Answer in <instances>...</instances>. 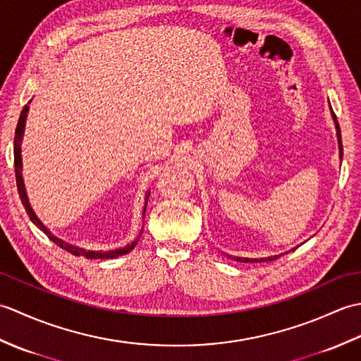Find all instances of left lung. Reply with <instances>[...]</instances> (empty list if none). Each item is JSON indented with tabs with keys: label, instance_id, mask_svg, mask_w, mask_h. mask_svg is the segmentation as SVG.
Wrapping results in <instances>:
<instances>
[{
	"label": "left lung",
	"instance_id": "8db88e82",
	"mask_svg": "<svg viewBox=\"0 0 361 361\" xmlns=\"http://www.w3.org/2000/svg\"><path fill=\"white\" fill-rule=\"evenodd\" d=\"M331 114H332V119H334V124H335V130H336V141H338V150H340V161L343 159V144H341V132H340V126H338V121H336L335 113L332 111V106H331ZM298 248V247H296ZM296 248H291L288 251H286V255L290 251H293ZM229 259L237 260V262H268V260H274L278 259L282 255H274V256H268V257H260V259H252V257H239V256H231V255H226Z\"/></svg>",
	"mask_w": 361,
	"mask_h": 361
}]
</instances>
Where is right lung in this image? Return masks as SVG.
Returning a JSON list of instances; mask_svg holds the SVG:
<instances>
[{"instance_id":"1","label":"right lung","mask_w":361,"mask_h":361,"mask_svg":"<svg viewBox=\"0 0 361 361\" xmlns=\"http://www.w3.org/2000/svg\"><path fill=\"white\" fill-rule=\"evenodd\" d=\"M29 104L30 101L27 102V105H25V109H23L21 114H20V119H18V126H17V130H15V140H13V163H15V178H17V188H18V194H20V198H21V203L23 206H25V209L27 212L29 219L32 220V224L37 225L38 228L42 229V231L49 237V239L57 245V247H60L62 250L71 252V255L74 256H83L87 259H114V257H119V256H124L127 255V252L132 251L135 247L137 240H140V237L142 234V229L140 231V235L136 237V239L132 242L126 245V247L122 248H116V250H106V251H102V250H85L82 247H78V245H73V243H68L65 240L60 239V237H57L54 233H51L48 228H46L43 225V221L37 217V214L34 212L32 206H30L29 203V198H27V194H26V188H25V181H23V163H21V141H23V135H25V127H26V118H27V111H29ZM149 195H150V190H147L145 192V198H144V209H142V217L145 216V206H147V200H149Z\"/></svg>"}]
</instances>
